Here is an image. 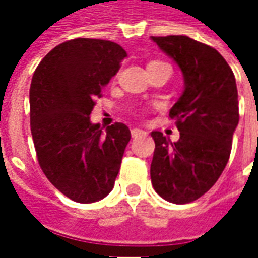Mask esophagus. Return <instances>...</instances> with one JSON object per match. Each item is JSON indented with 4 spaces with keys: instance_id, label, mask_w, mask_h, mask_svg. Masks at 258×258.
Masks as SVG:
<instances>
[{
    "instance_id": "34e87169",
    "label": "esophagus",
    "mask_w": 258,
    "mask_h": 258,
    "mask_svg": "<svg viewBox=\"0 0 258 258\" xmlns=\"http://www.w3.org/2000/svg\"><path fill=\"white\" fill-rule=\"evenodd\" d=\"M131 134H132V138H138V136H145L146 135V132L145 131H142V129H132L131 131Z\"/></svg>"
}]
</instances>
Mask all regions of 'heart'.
Masks as SVG:
<instances>
[{
  "mask_svg": "<svg viewBox=\"0 0 258 258\" xmlns=\"http://www.w3.org/2000/svg\"><path fill=\"white\" fill-rule=\"evenodd\" d=\"M159 64H166V63H164V61H151V63L148 64V69H149V67H154V66H159Z\"/></svg>",
  "mask_w": 258,
  "mask_h": 258,
  "instance_id": "b5f03b06",
  "label": "heart"
}]
</instances>
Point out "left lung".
<instances>
[{"mask_svg":"<svg viewBox=\"0 0 258 258\" xmlns=\"http://www.w3.org/2000/svg\"><path fill=\"white\" fill-rule=\"evenodd\" d=\"M181 67L185 90L169 117L179 131L171 142L154 131L151 179L155 191L173 204L203 197L218 181L230 159L238 124V93L233 70L210 45L186 35L152 37Z\"/></svg>","mask_w":258,"mask_h":258,"instance_id":"left-lung-1","label":"left lung"}]
</instances>
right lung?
<instances>
[{
    "label": "right lung",
    "mask_w": 258,
    "mask_h": 258,
    "mask_svg": "<svg viewBox=\"0 0 258 258\" xmlns=\"http://www.w3.org/2000/svg\"><path fill=\"white\" fill-rule=\"evenodd\" d=\"M119 44L73 38L54 47L37 66L30 86V123L35 154L47 179L76 203L89 204L113 189L131 131L116 122L102 131L90 122L126 57Z\"/></svg>",
    "instance_id": "add662e5"
}]
</instances>
